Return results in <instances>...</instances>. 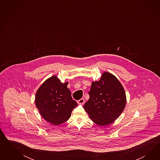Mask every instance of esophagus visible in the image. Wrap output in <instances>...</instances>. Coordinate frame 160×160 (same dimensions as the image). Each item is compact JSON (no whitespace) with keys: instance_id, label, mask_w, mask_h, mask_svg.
Here are the masks:
<instances>
[{"instance_id":"1","label":"esophagus","mask_w":160,"mask_h":160,"mask_svg":"<svg viewBox=\"0 0 160 160\" xmlns=\"http://www.w3.org/2000/svg\"><path fill=\"white\" fill-rule=\"evenodd\" d=\"M84 102V98H81L78 101V104H83Z\"/></svg>"}]
</instances>
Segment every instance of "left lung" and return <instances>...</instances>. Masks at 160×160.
Here are the masks:
<instances>
[{"mask_svg": "<svg viewBox=\"0 0 160 160\" xmlns=\"http://www.w3.org/2000/svg\"><path fill=\"white\" fill-rule=\"evenodd\" d=\"M90 98L84 108L97 125L105 126L115 121L126 104V92L121 82L108 72L102 73L98 82H93Z\"/></svg>", "mask_w": 160, "mask_h": 160, "instance_id": "left-lung-1", "label": "left lung"}]
</instances>
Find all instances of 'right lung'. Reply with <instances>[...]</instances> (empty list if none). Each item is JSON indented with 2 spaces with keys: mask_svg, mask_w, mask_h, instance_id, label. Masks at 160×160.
I'll return each instance as SVG.
<instances>
[{
  "mask_svg": "<svg viewBox=\"0 0 160 160\" xmlns=\"http://www.w3.org/2000/svg\"><path fill=\"white\" fill-rule=\"evenodd\" d=\"M68 82L62 83L56 76L48 78L39 87L35 104L46 121L58 126L68 121L78 103L72 99Z\"/></svg>",
  "mask_w": 160,
  "mask_h": 160,
  "instance_id": "right-lung-1",
  "label": "right lung"
}]
</instances>
